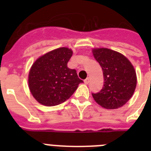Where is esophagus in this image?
Listing matches in <instances>:
<instances>
[{
  "label": "esophagus",
  "instance_id": "esophagus-1",
  "mask_svg": "<svg viewBox=\"0 0 151 151\" xmlns=\"http://www.w3.org/2000/svg\"><path fill=\"white\" fill-rule=\"evenodd\" d=\"M84 82H85V84L88 85V84L89 83V78H87L86 79H85V81H84Z\"/></svg>",
  "mask_w": 151,
  "mask_h": 151
}]
</instances>
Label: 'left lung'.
Masks as SVG:
<instances>
[{"label":"left lung","instance_id":"8db88e82","mask_svg":"<svg viewBox=\"0 0 151 151\" xmlns=\"http://www.w3.org/2000/svg\"><path fill=\"white\" fill-rule=\"evenodd\" d=\"M104 75V87L96 94L94 101L106 109L123 106L134 94L137 84L136 73L130 61L122 54L107 48L92 50Z\"/></svg>","mask_w":151,"mask_h":151}]
</instances>
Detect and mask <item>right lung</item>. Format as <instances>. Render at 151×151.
<instances>
[{"label": "right lung", "instance_id": "right-lung-1", "mask_svg": "<svg viewBox=\"0 0 151 151\" xmlns=\"http://www.w3.org/2000/svg\"><path fill=\"white\" fill-rule=\"evenodd\" d=\"M73 50L60 47L40 57L31 67L29 87L41 104L53 106L69 99L83 81L76 69L68 68Z\"/></svg>", "mask_w": 151, "mask_h": 151}]
</instances>
